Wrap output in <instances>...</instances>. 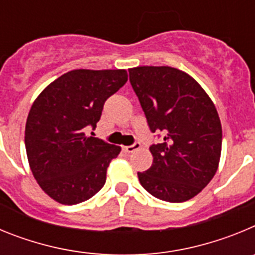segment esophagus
<instances>
[{
	"label": "esophagus",
	"instance_id": "obj_1",
	"mask_svg": "<svg viewBox=\"0 0 255 255\" xmlns=\"http://www.w3.org/2000/svg\"><path fill=\"white\" fill-rule=\"evenodd\" d=\"M140 147H141L140 141H135V143L131 144V145L124 147V149H125V152H128V153H132V152H135L136 149H139Z\"/></svg>",
	"mask_w": 255,
	"mask_h": 255
}]
</instances>
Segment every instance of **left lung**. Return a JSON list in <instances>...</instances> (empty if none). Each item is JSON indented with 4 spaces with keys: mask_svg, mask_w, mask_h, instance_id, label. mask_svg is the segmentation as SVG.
<instances>
[{
    "mask_svg": "<svg viewBox=\"0 0 255 255\" xmlns=\"http://www.w3.org/2000/svg\"><path fill=\"white\" fill-rule=\"evenodd\" d=\"M130 84L159 143L150 145L153 163L138 172L145 190L158 199L181 203L213 179L222 147L215 105L194 79L170 66L129 70Z\"/></svg>",
    "mask_w": 255,
    "mask_h": 255,
    "instance_id": "obj_1",
    "label": "left lung"
}]
</instances>
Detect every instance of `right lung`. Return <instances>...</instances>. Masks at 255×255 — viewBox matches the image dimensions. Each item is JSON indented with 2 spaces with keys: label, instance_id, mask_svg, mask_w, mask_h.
Listing matches in <instances>:
<instances>
[{
  "label": "right lung",
  "instance_id": "1",
  "mask_svg": "<svg viewBox=\"0 0 255 255\" xmlns=\"http://www.w3.org/2000/svg\"><path fill=\"white\" fill-rule=\"evenodd\" d=\"M126 82V70H73L52 82L31 106L25 126L29 166L58 203H82L105 185L108 164L121 148L85 131L96 129L107 98Z\"/></svg>",
  "mask_w": 255,
  "mask_h": 255
}]
</instances>
